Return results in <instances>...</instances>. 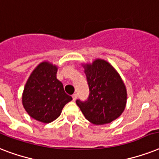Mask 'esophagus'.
Here are the masks:
<instances>
[{
	"mask_svg": "<svg viewBox=\"0 0 159 159\" xmlns=\"http://www.w3.org/2000/svg\"><path fill=\"white\" fill-rule=\"evenodd\" d=\"M77 93H75V94L72 95V100H73V101H75V100L77 99Z\"/></svg>",
	"mask_w": 159,
	"mask_h": 159,
	"instance_id": "esophagus-1",
	"label": "esophagus"
}]
</instances>
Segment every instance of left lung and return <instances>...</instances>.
Here are the masks:
<instances>
[{
	"mask_svg": "<svg viewBox=\"0 0 159 159\" xmlns=\"http://www.w3.org/2000/svg\"><path fill=\"white\" fill-rule=\"evenodd\" d=\"M85 73L89 96L86 101L77 99L76 103L90 122L95 125L111 123L125 108L127 93L123 81L115 68L102 59L87 65Z\"/></svg>",
	"mask_w": 159,
	"mask_h": 159,
	"instance_id": "obj_1",
	"label": "left lung"
}]
</instances>
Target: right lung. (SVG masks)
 <instances>
[{
  "label": "right lung",
  "instance_id": "add662e5",
  "mask_svg": "<svg viewBox=\"0 0 159 159\" xmlns=\"http://www.w3.org/2000/svg\"><path fill=\"white\" fill-rule=\"evenodd\" d=\"M57 67L42 62L34 70L24 89L22 102L27 113L36 120L49 123L60 116L63 106L72 100L56 77Z\"/></svg>",
  "mask_w": 159,
  "mask_h": 159
}]
</instances>
